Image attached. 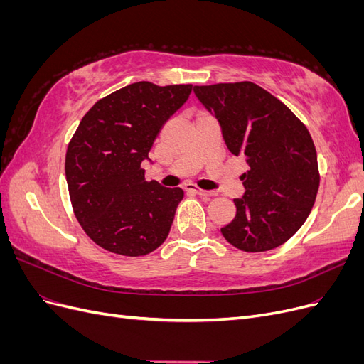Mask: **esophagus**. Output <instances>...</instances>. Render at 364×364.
Returning <instances> with one entry per match:
<instances>
[{"label":"esophagus","instance_id":"esophagus-1","mask_svg":"<svg viewBox=\"0 0 364 364\" xmlns=\"http://www.w3.org/2000/svg\"><path fill=\"white\" fill-rule=\"evenodd\" d=\"M185 190H188V191H194V193H197L199 196H202V197H213V196H215V191H208V190H202V188H196V186H193V185H186V188Z\"/></svg>","mask_w":364,"mask_h":364}]
</instances>
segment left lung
Listing matches in <instances>:
<instances>
[{
	"label": "left lung",
	"instance_id": "1",
	"mask_svg": "<svg viewBox=\"0 0 364 364\" xmlns=\"http://www.w3.org/2000/svg\"><path fill=\"white\" fill-rule=\"evenodd\" d=\"M194 94L222 127L229 151L243 158L245 196L222 228L230 245L266 252L291 238L310 215L318 182L310 132L277 97L252 82L194 86Z\"/></svg>",
	"mask_w": 364,
	"mask_h": 364
}]
</instances>
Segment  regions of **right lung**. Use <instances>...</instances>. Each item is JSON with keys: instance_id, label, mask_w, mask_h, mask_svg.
Masks as SVG:
<instances>
[{"instance_id": "obj_1", "label": "right lung", "mask_w": 364, "mask_h": 364, "mask_svg": "<svg viewBox=\"0 0 364 364\" xmlns=\"http://www.w3.org/2000/svg\"><path fill=\"white\" fill-rule=\"evenodd\" d=\"M193 85L136 82L98 100L73 135L65 174L74 214L100 247L141 257L168 237L181 188L146 181L142 161Z\"/></svg>"}]
</instances>
